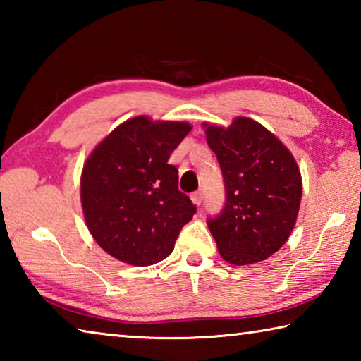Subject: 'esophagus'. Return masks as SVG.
Wrapping results in <instances>:
<instances>
[{"label": "esophagus", "mask_w": 361, "mask_h": 361, "mask_svg": "<svg viewBox=\"0 0 361 361\" xmlns=\"http://www.w3.org/2000/svg\"><path fill=\"white\" fill-rule=\"evenodd\" d=\"M191 199H192V202H194L195 205L202 204V200H204L202 191H195V192H192V194H191Z\"/></svg>", "instance_id": "esophagus-1"}]
</instances>
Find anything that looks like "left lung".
Listing matches in <instances>:
<instances>
[{
  "label": "left lung",
  "instance_id": "obj_1",
  "mask_svg": "<svg viewBox=\"0 0 361 361\" xmlns=\"http://www.w3.org/2000/svg\"><path fill=\"white\" fill-rule=\"evenodd\" d=\"M205 135L226 191L223 210L207 218L219 255L237 266L269 258L296 223L302 194L296 161L276 135L250 118H237L228 129L207 126Z\"/></svg>",
  "mask_w": 361,
  "mask_h": 361
}]
</instances>
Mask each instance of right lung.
I'll return each mask as SVG.
<instances>
[{
    "instance_id": "add662e5",
    "label": "right lung",
    "mask_w": 361,
    "mask_h": 361,
    "mask_svg": "<svg viewBox=\"0 0 361 361\" xmlns=\"http://www.w3.org/2000/svg\"><path fill=\"white\" fill-rule=\"evenodd\" d=\"M191 130L186 122H122L84 164L81 200L97 243L119 261L149 266L173 252L197 209L178 189L169 157Z\"/></svg>"
}]
</instances>
